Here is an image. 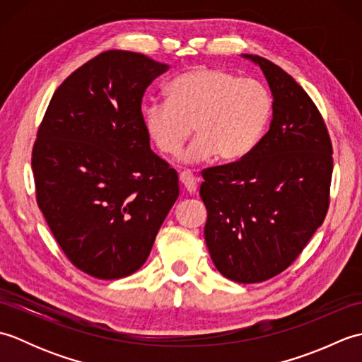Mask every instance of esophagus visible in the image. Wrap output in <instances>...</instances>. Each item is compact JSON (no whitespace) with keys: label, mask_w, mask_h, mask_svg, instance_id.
Listing matches in <instances>:
<instances>
[{"label":"esophagus","mask_w":362,"mask_h":362,"mask_svg":"<svg viewBox=\"0 0 362 362\" xmlns=\"http://www.w3.org/2000/svg\"><path fill=\"white\" fill-rule=\"evenodd\" d=\"M179 179H180L182 187L187 189V193H189V194H194V193H196V189H197V179L193 175V173L183 171V173H180Z\"/></svg>","instance_id":"34e87169"}]
</instances>
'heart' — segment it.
Listing matches in <instances>:
<instances>
[{"label":"heart","instance_id":"obj_1","mask_svg":"<svg viewBox=\"0 0 362 362\" xmlns=\"http://www.w3.org/2000/svg\"><path fill=\"white\" fill-rule=\"evenodd\" d=\"M166 101L141 107L146 134L160 152L175 156L194 132L199 134L182 160L201 163L218 156L241 158L255 148L272 115V95L255 79H241L219 68H196L175 78Z\"/></svg>","mask_w":362,"mask_h":362}]
</instances>
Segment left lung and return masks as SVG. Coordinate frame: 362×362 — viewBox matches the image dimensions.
I'll use <instances>...</instances> for the list:
<instances>
[{"label": "left lung", "instance_id": "obj_1", "mask_svg": "<svg viewBox=\"0 0 362 362\" xmlns=\"http://www.w3.org/2000/svg\"><path fill=\"white\" fill-rule=\"evenodd\" d=\"M259 66L274 98L267 134L247 156L202 173L205 243L218 271L238 283L283 272L322 226L329 204L333 149L317 107L271 60Z\"/></svg>", "mask_w": 362, "mask_h": 362}]
</instances>
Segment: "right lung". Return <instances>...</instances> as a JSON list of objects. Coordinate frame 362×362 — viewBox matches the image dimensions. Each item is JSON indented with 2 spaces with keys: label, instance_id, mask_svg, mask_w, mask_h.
I'll return each mask as SVG.
<instances>
[{
  "label": "right lung",
  "instance_id": "right-lung-1",
  "mask_svg": "<svg viewBox=\"0 0 362 362\" xmlns=\"http://www.w3.org/2000/svg\"><path fill=\"white\" fill-rule=\"evenodd\" d=\"M168 70L144 54H99L56 90L38 129L37 204L68 259L96 279L136 272L179 197L141 121L146 88Z\"/></svg>",
  "mask_w": 362,
  "mask_h": 362
}]
</instances>
